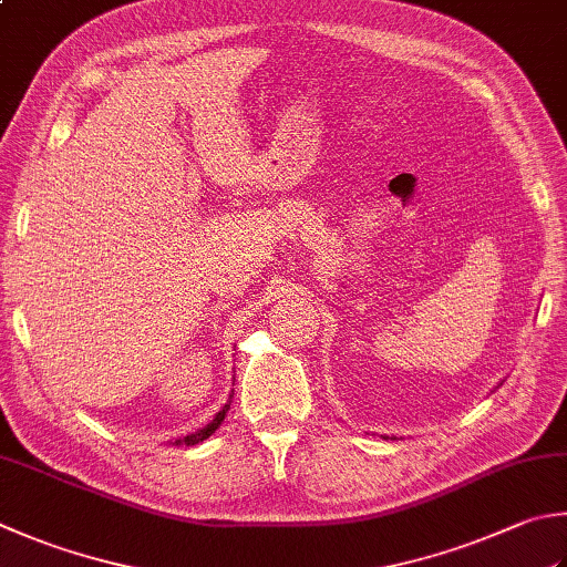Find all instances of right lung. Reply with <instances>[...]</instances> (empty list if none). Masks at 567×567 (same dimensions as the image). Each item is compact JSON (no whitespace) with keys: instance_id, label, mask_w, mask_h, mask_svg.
<instances>
[{"instance_id":"obj_1","label":"right lung","mask_w":567,"mask_h":567,"mask_svg":"<svg viewBox=\"0 0 567 567\" xmlns=\"http://www.w3.org/2000/svg\"><path fill=\"white\" fill-rule=\"evenodd\" d=\"M231 400V398H229ZM227 410H229V402L227 404H224V408L217 412V416H215V420H212L207 426H205V430H199V432H195V434H187L185 436V440H177V444L179 442H185L187 446L189 444H199V442H205L207 440V436H212V434H215V430H217V426L224 422V414H227Z\"/></svg>"}]
</instances>
